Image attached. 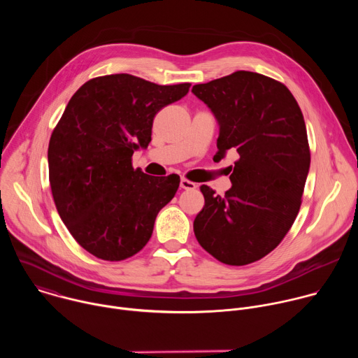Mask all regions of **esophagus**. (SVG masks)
Returning a JSON list of instances; mask_svg holds the SVG:
<instances>
[{"mask_svg":"<svg viewBox=\"0 0 358 358\" xmlns=\"http://www.w3.org/2000/svg\"><path fill=\"white\" fill-rule=\"evenodd\" d=\"M180 187H181L182 189H195V188H196V184L192 182V181H188L187 178H181Z\"/></svg>","mask_w":358,"mask_h":358,"instance_id":"obj_1","label":"esophagus"}]
</instances>
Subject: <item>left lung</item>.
<instances>
[{"label":"left lung","instance_id":"1","mask_svg":"<svg viewBox=\"0 0 358 358\" xmlns=\"http://www.w3.org/2000/svg\"><path fill=\"white\" fill-rule=\"evenodd\" d=\"M191 92L218 122L214 160L229 150L238 152L224 196L201 185L206 206L194 220L195 238L222 264L259 261L285 238L301 203L310 169L301 110L283 83L248 71L195 85Z\"/></svg>","mask_w":358,"mask_h":358}]
</instances>
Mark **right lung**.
<instances>
[{
  "mask_svg": "<svg viewBox=\"0 0 358 358\" xmlns=\"http://www.w3.org/2000/svg\"><path fill=\"white\" fill-rule=\"evenodd\" d=\"M189 86L117 73L87 80L71 97L49 140V182L61 220L96 258L123 261L141 250L174 198L178 176H147L131 156L151 141L157 112Z\"/></svg>",
  "mask_w": 358,
  "mask_h": 358,
  "instance_id": "add662e5",
  "label": "right lung"
}]
</instances>
